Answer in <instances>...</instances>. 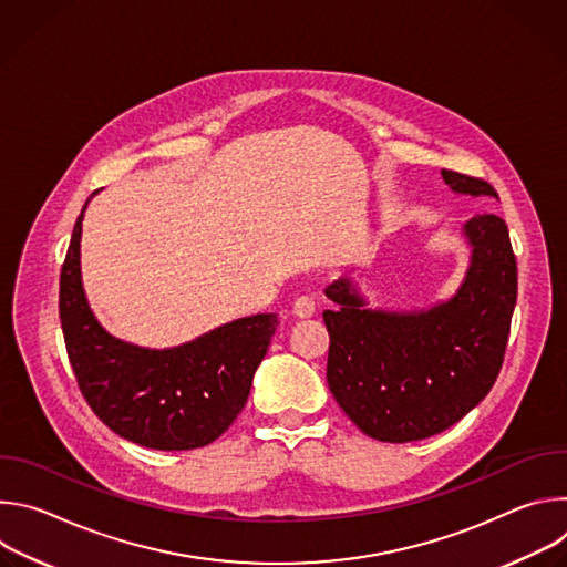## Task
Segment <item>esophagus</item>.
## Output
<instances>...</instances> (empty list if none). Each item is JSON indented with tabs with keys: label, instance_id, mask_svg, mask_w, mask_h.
Wrapping results in <instances>:
<instances>
[{
	"label": "esophagus",
	"instance_id": "34e87169",
	"mask_svg": "<svg viewBox=\"0 0 567 567\" xmlns=\"http://www.w3.org/2000/svg\"><path fill=\"white\" fill-rule=\"evenodd\" d=\"M313 313H316V302H313L311 296H300V298H296V302H293V316H298V318H309V316H313Z\"/></svg>",
	"mask_w": 567,
	"mask_h": 567
}]
</instances>
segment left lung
Wrapping results in <instances>:
<instances>
[{"label":"left lung","mask_w":567,"mask_h":567,"mask_svg":"<svg viewBox=\"0 0 567 567\" xmlns=\"http://www.w3.org/2000/svg\"><path fill=\"white\" fill-rule=\"evenodd\" d=\"M455 195L494 197L487 184L442 171ZM468 262L457 289L429 307H368L350 276L326 287L328 383L343 413L381 442L437 435L492 390L507 348L518 271L507 224L480 213L460 226Z\"/></svg>","instance_id":"obj_1"}]
</instances>
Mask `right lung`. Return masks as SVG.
<instances>
[{
  "mask_svg": "<svg viewBox=\"0 0 567 567\" xmlns=\"http://www.w3.org/2000/svg\"><path fill=\"white\" fill-rule=\"evenodd\" d=\"M92 197L75 219L60 274V322L78 385L99 420L134 444L156 451L206 446L245 409L280 318L274 311L235 318L164 350L116 339L92 311L80 271Z\"/></svg>",
  "mask_w": 567,
  "mask_h": 567,
  "instance_id": "add662e5",
  "label": "right lung"
}]
</instances>
